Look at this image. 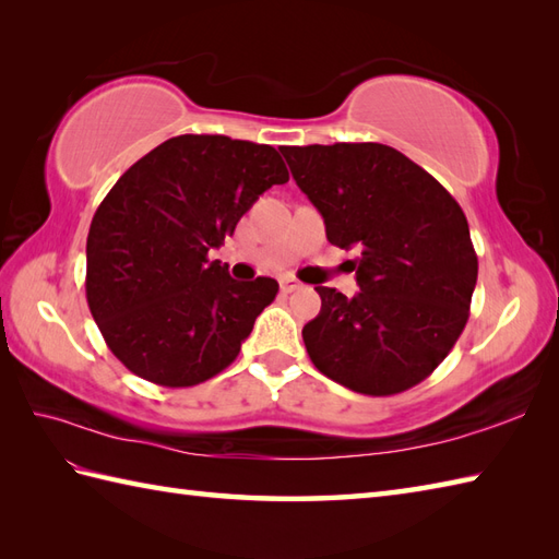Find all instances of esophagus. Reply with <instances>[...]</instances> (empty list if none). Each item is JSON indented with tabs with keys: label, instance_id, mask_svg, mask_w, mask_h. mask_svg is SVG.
<instances>
[{
	"label": "esophagus",
	"instance_id": "esophagus-1",
	"mask_svg": "<svg viewBox=\"0 0 559 559\" xmlns=\"http://www.w3.org/2000/svg\"><path fill=\"white\" fill-rule=\"evenodd\" d=\"M280 287H282L284 294H292V292H299V289L304 287V284H301L299 280H296V277H282V280H280Z\"/></svg>",
	"mask_w": 559,
	"mask_h": 559
}]
</instances>
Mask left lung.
<instances>
[{
	"label": "left lung",
	"mask_w": 559,
	"mask_h": 559,
	"mask_svg": "<svg viewBox=\"0 0 559 559\" xmlns=\"http://www.w3.org/2000/svg\"><path fill=\"white\" fill-rule=\"evenodd\" d=\"M292 177L346 260L354 299L316 287L320 313L304 344L322 376L390 396L436 370L464 332L478 255L464 210L424 167L382 143L284 145Z\"/></svg>",
	"instance_id": "obj_1"
}]
</instances>
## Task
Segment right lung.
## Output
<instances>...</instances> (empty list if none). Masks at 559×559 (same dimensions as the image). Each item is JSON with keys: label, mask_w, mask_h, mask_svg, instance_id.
<instances>
[{"label": "right lung", "mask_w": 559, "mask_h": 559, "mask_svg": "<svg viewBox=\"0 0 559 559\" xmlns=\"http://www.w3.org/2000/svg\"><path fill=\"white\" fill-rule=\"evenodd\" d=\"M284 181L289 171L272 145L183 133L111 186L85 243V299L131 373L193 388L239 356L280 284L237 282L207 255L260 193Z\"/></svg>", "instance_id": "obj_1"}]
</instances>
